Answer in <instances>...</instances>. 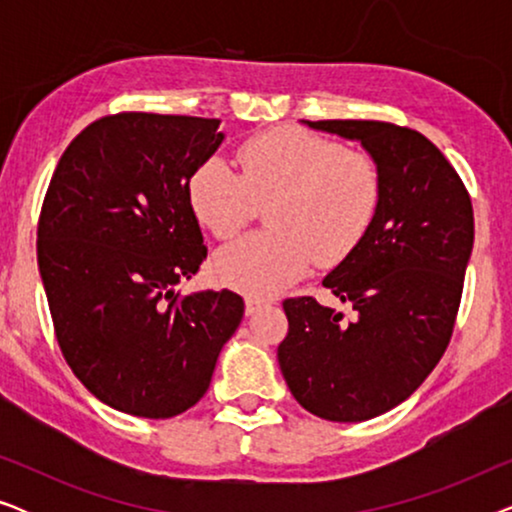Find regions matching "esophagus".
<instances>
[{
    "label": "esophagus",
    "instance_id": "obj_1",
    "mask_svg": "<svg viewBox=\"0 0 512 512\" xmlns=\"http://www.w3.org/2000/svg\"><path fill=\"white\" fill-rule=\"evenodd\" d=\"M265 303L261 298H254V296H247L244 298V310H247V317H251V314H256L258 310H261Z\"/></svg>",
    "mask_w": 512,
    "mask_h": 512
}]
</instances>
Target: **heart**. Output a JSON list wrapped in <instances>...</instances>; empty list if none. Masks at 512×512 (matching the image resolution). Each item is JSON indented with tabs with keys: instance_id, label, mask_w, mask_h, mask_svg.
I'll return each mask as SVG.
<instances>
[{
	"instance_id": "heart-1",
	"label": "heart",
	"mask_w": 512,
	"mask_h": 512,
	"mask_svg": "<svg viewBox=\"0 0 512 512\" xmlns=\"http://www.w3.org/2000/svg\"><path fill=\"white\" fill-rule=\"evenodd\" d=\"M242 172L207 158L188 177L193 214L219 240L235 237L270 202L275 230L242 237L214 256V277L230 289L270 296L314 258L335 263L363 240L380 212L384 179L373 156L303 128H277L237 151Z\"/></svg>"
}]
</instances>
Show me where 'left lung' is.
Here are the masks:
<instances>
[{
    "mask_svg": "<svg viewBox=\"0 0 512 512\" xmlns=\"http://www.w3.org/2000/svg\"><path fill=\"white\" fill-rule=\"evenodd\" d=\"M361 142L384 179L380 212L324 286L354 319L310 296L284 300L277 347L291 394L328 422H366L403 403L450 345L473 205L464 181L422 132L384 121H305Z\"/></svg>",
    "mask_w": 512,
    "mask_h": 512,
    "instance_id": "left-lung-1",
    "label": "left lung"
}]
</instances>
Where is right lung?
Instances as JSON below:
<instances>
[{
    "label": "right lung",
    "mask_w": 512,
    "mask_h": 512,
    "mask_svg": "<svg viewBox=\"0 0 512 512\" xmlns=\"http://www.w3.org/2000/svg\"><path fill=\"white\" fill-rule=\"evenodd\" d=\"M219 123L104 116L62 153L41 205L37 258L62 356L128 415L193 408L242 321L233 291H174L207 258L186 186L223 142Z\"/></svg>",
    "instance_id": "1"
}]
</instances>
